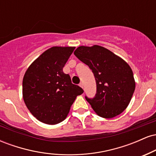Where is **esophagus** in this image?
<instances>
[{
	"instance_id": "1",
	"label": "esophagus",
	"mask_w": 156,
	"mask_h": 156,
	"mask_svg": "<svg viewBox=\"0 0 156 156\" xmlns=\"http://www.w3.org/2000/svg\"><path fill=\"white\" fill-rule=\"evenodd\" d=\"M79 86H80V87H81V88H83V83H80Z\"/></svg>"
}]
</instances>
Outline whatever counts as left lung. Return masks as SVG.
<instances>
[{
  "mask_svg": "<svg viewBox=\"0 0 156 156\" xmlns=\"http://www.w3.org/2000/svg\"><path fill=\"white\" fill-rule=\"evenodd\" d=\"M74 54L92 69L97 91L93 98L86 100L103 118H113L127 108L135 90L131 68L124 60L99 45L80 46Z\"/></svg>",
  "mask_w": 156,
  "mask_h": 156,
  "instance_id": "left-lung-1",
  "label": "left lung"
}]
</instances>
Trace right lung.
<instances>
[{
  "label": "right lung",
  "instance_id": "right-lung-1",
  "mask_svg": "<svg viewBox=\"0 0 156 156\" xmlns=\"http://www.w3.org/2000/svg\"><path fill=\"white\" fill-rule=\"evenodd\" d=\"M74 47H53L44 51L26 70L23 80L25 103L42 122L55 125L65 119L76 97L83 92L63 72Z\"/></svg>",
  "mask_w": 156,
  "mask_h": 156
}]
</instances>
